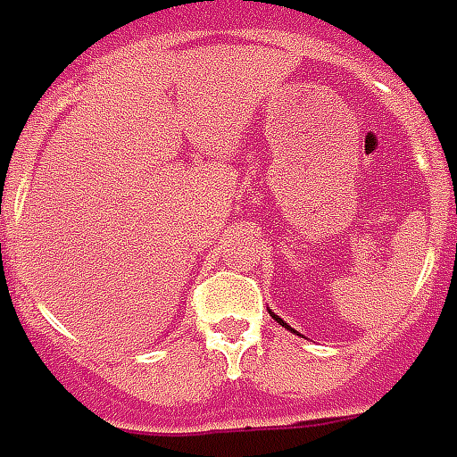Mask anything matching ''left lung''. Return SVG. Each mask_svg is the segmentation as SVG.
Listing matches in <instances>:
<instances>
[{"label": "left lung", "mask_w": 457, "mask_h": 457, "mask_svg": "<svg viewBox=\"0 0 457 457\" xmlns=\"http://www.w3.org/2000/svg\"><path fill=\"white\" fill-rule=\"evenodd\" d=\"M270 317H273V320H278V322H280V325H283V327H287V329H290V332H295V329H293V327L287 325V322H283V320H280V317L275 315V312H270Z\"/></svg>", "instance_id": "obj_1"}]
</instances>
